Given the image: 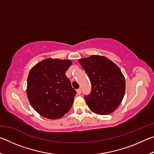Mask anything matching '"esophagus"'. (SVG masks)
I'll return each mask as SVG.
<instances>
[{"mask_svg":"<svg viewBox=\"0 0 154 154\" xmlns=\"http://www.w3.org/2000/svg\"><path fill=\"white\" fill-rule=\"evenodd\" d=\"M77 92L78 94H81V93H82V89L81 88H79V89L77 90Z\"/></svg>","mask_w":154,"mask_h":154,"instance_id":"esophagus-1","label":"esophagus"}]
</instances>
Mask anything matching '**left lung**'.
<instances>
[{"label":"left lung","instance_id":"8db88e82","mask_svg":"<svg viewBox=\"0 0 154 154\" xmlns=\"http://www.w3.org/2000/svg\"><path fill=\"white\" fill-rule=\"evenodd\" d=\"M92 85L90 94L85 96L88 107L98 115L113 112L122 103L126 90L123 74L117 65L102 56L94 55L79 60Z\"/></svg>","mask_w":154,"mask_h":154}]
</instances>
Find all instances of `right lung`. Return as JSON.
Segmentation results:
<instances>
[{"label":"right lung","mask_w":154,"mask_h":154,"mask_svg":"<svg viewBox=\"0 0 154 154\" xmlns=\"http://www.w3.org/2000/svg\"><path fill=\"white\" fill-rule=\"evenodd\" d=\"M71 64L70 60L47 58L30 69L27 96L32 108L44 118H60L71 108L76 91L66 76Z\"/></svg>","instance_id":"obj_1"}]
</instances>
